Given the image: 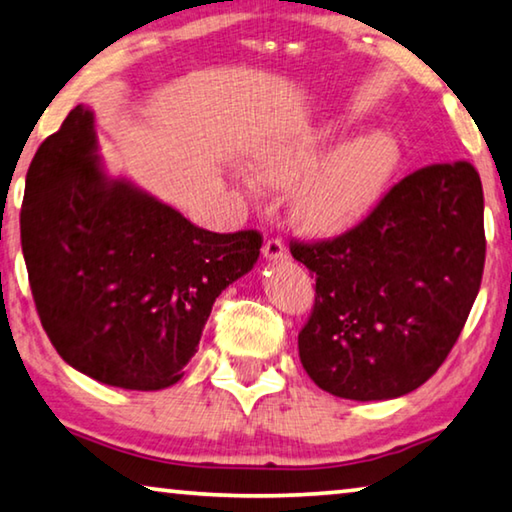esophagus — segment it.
<instances>
[{
    "instance_id": "1",
    "label": "esophagus",
    "mask_w": 512,
    "mask_h": 512,
    "mask_svg": "<svg viewBox=\"0 0 512 512\" xmlns=\"http://www.w3.org/2000/svg\"><path fill=\"white\" fill-rule=\"evenodd\" d=\"M262 253L266 259H271V262H278V259H285L287 257V246L282 239H269L264 243Z\"/></svg>"
}]
</instances>
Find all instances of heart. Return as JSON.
<instances>
[{"label":"heart","mask_w":512,"mask_h":512,"mask_svg":"<svg viewBox=\"0 0 512 512\" xmlns=\"http://www.w3.org/2000/svg\"><path fill=\"white\" fill-rule=\"evenodd\" d=\"M339 134L337 120H323L275 136L255 152L262 180L278 186L301 180L291 202L294 218L316 237L342 234L367 218L385 198L403 161L401 143L389 129H371L331 151Z\"/></svg>","instance_id":"b5f03b06"}]
</instances>
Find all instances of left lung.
<instances>
[{
  "mask_svg": "<svg viewBox=\"0 0 512 512\" xmlns=\"http://www.w3.org/2000/svg\"><path fill=\"white\" fill-rule=\"evenodd\" d=\"M291 255L316 275L307 376L339 399H396L440 369L481 289V177L467 161L419 168L353 230Z\"/></svg>",
  "mask_w": 512,
  "mask_h": 512,
  "instance_id": "left-lung-1",
  "label": "left lung"
}]
</instances>
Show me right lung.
Segmentation results:
<instances>
[{
    "instance_id": "1",
    "label": "right lung",
    "mask_w": 512,
    "mask_h": 512,
    "mask_svg": "<svg viewBox=\"0 0 512 512\" xmlns=\"http://www.w3.org/2000/svg\"><path fill=\"white\" fill-rule=\"evenodd\" d=\"M93 111L77 104L31 159L22 255L40 323L70 367L104 385H175L225 287L262 234L196 227L97 157Z\"/></svg>"
}]
</instances>
